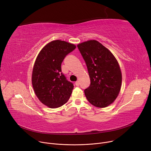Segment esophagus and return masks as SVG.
Here are the masks:
<instances>
[{"mask_svg": "<svg viewBox=\"0 0 151 151\" xmlns=\"http://www.w3.org/2000/svg\"><path fill=\"white\" fill-rule=\"evenodd\" d=\"M75 84H76V86H78L79 85H80V83H79V81H76V82H75Z\"/></svg>", "mask_w": 151, "mask_h": 151, "instance_id": "1", "label": "esophagus"}]
</instances>
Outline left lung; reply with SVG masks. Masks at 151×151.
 I'll use <instances>...</instances> for the list:
<instances>
[{
  "label": "left lung",
  "mask_w": 151,
  "mask_h": 151,
  "mask_svg": "<svg viewBox=\"0 0 151 151\" xmlns=\"http://www.w3.org/2000/svg\"><path fill=\"white\" fill-rule=\"evenodd\" d=\"M88 68L90 86L85 96L92 105L105 108L111 104L121 90L122 74L113 54L96 40L78 45Z\"/></svg>",
  "instance_id": "left-lung-1"
}]
</instances>
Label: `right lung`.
<instances>
[{"label": "right lung", "instance_id": "1", "mask_svg": "<svg viewBox=\"0 0 151 151\" xmlns=\"http://www.w3.org/2000/svg\"><path fill=\"white\" fill-rule=\"evenodd\" d=\"M75 48L73 44L58 40L47 44L36 59L32 76L33 88L40 101L51 108L64 105L72 92L74 86L62 73L61 64Z\"/></svg>", "mask_w": 151, "mask_h": 151}]
</instances>
